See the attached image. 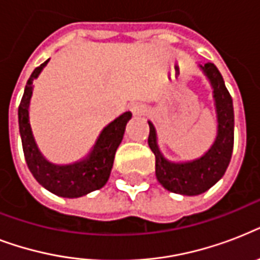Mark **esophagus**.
<instances>
[{
	"label": "esophagus",
	"instance_id": "esophagus-1",
	"mask_svg": "<svg viewBox=\"0 0 260 260\" xmlns=\"http://www.w3.org/2000/svg\"><path fill=\"white\" fill-rule=\"evenodd\" d=\"M131 110H132V113L135 116H143L147 112L146 106L142 105V104H134V105L131 106Z\"/></svg>",
	"mask_w": 260,
	"mask_h": 260
}]
</instances>
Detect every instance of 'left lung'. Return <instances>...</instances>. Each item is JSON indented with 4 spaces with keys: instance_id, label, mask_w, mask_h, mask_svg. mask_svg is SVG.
<instances>
[{
    "instance_id": "1",
    "label": "left lung",
    "mask_w": 260,
    "mask_h": 260,
    "mask_svg": "<svg viewBox=\"0 0 260 260\" xmlns=\"http://www.w3.org/2000/svg\"><path fill=\"white\" fill-rule=\"evenodd\" d=\"M213 86L218 117V135L216 142L202 158L189 163L167 162L156 146L154 125H150L148 146L155 155V174L165 189L183 196H197L210 189L224 175L234 151L235 116L234 104L220 71L213 63L200 66Z\"/></svg>"
}]
</instances>
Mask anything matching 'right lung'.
<instances>
[{
  "label": "right lung",
  "instance_id": "obj_1",
  "mask_svg": "<svg viewBox=\"0 0 260 260\" xmlns=\"http://www.w3.org/2000/svg\"><path fill=\"white\" fill-rule=\"evenodd\" d=\"M47 63L48 60L36 67L34 73L30 74L24 94H22L20 106H18V126H20V135H21L22 151H24L28 169L43 187H46L51 193L60 196V197H81L90 191L101 189L108 182L110 170L113 166L114 155H116L117 147L121 143L126 122L132 117V113L125 112L102 131L94 146V150L91 151L87 159L79 163H74V165H69V166L51 165L39 152L38 146L32 136L29 117H28V106H29V100L32 95V83L35 78H38V75L40 74V71Z\"/></svg>",
  "mask_w": 260,
  "mask_h": 260
}]
</instances>
